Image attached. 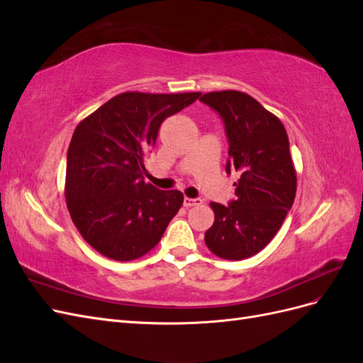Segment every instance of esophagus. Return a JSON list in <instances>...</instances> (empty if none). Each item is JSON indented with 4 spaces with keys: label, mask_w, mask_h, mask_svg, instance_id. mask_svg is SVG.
<instances>
[{
    "label": "esophagus",
    "mask_w": 363,
    "mask_h": 363,
    "mask_svg": "<svg viewBox=\"0 0 363 363\" xmlns=\"http://www.w3.org/2000/svg\"><path fill=\"white\" fill-rule=\"evenodd\" d=\"M203 201L201 199H188V196H184L183 200V206L184 207H194V206H200Z\"/></svg>",
    "instance_id": "obj_1"
}]
</instances>
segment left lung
<instances>
[{"label": "left lung", "mask_w": 363, "mask_h": 363, "mask_svg": "<svg viewBox=\"0 0 363 363\" xmlns=\"http://www.w3.org/2000/svg\"><path fill=\"white\" fill-rule=\"evenodd\" d=\"M200 101L221 116L228 139L225 171L236 169V199L211 203L215 223L204 235L213 255L242 260L276 236L295 200L296 174L281 121L239 91L204 94Z\"/></svg>", "instance_id": "1"}]
</instances>
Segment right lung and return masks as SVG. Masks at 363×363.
<instances>
[{
  "mask_svg": "<svg viewBox=\"0 0 363 363\" xmlns=\"http://www.w3.org/2000/svg\"><path fill=\"white\" fill-rule=\"evenodd\" d=\"M200 95L124 92L77 125L65 196L77 230L103 256L128 262L147 255L177 215L183 194L145 183L144 159L163 121Z\"/></svg>",
  "mask_w": 363,
  "mask_h": 363,
  "instance_id": "obj_1",
  "label": "right lung"
}]
</instances>
